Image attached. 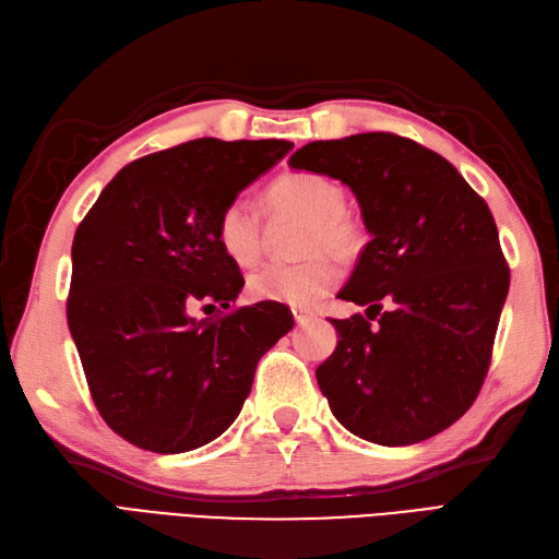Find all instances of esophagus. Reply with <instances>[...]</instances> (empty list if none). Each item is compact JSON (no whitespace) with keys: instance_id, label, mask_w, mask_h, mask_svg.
<instances>
[{"instance_id":"1","label":"esophagus","mask_w":559,"mask_h":559,"mask_svg":"<svg viewBox=\"0 0 559 559\" xmlns=\"http://www.w3.org/2000/svg\"><path fill=\"white\" fill-rule=\"evenodd\" d=\"M292 312H294V320H296V324H298V326H304V324H308L310 320H316V316H312V312L301 310V308H294Z\"/></svg>"}]
</instances>
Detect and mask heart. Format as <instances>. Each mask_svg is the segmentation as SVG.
Here are the masks:
<instances>
[{"label": "heart", "mask_w": 559, "mask_h": 559, "mask_svg": "<svg viewBox=\"0 0 559 559\" xmlns=\"http://www.w3.org/2000/svg\"><path fill=\"white\" fill-rule=\"evenodd\" d=\"M346 194L332 177L296 170L267 187L265 209L272 221H301L292 265H265L247 280L253 301L310 308L338 284V261H350L365 249V225L344 209ZM215 239L239 267H251L263 253V225L243 199L227 201L215 223Z\"/></svg>", "instance_id": "1"}]
</instances>
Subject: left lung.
Segmentation results:
<instances>
[{
    "label": "left lung",
    "mask_w": 559,
    "mask_h": 559,
    "mask_svg": "<svg viewBox=\"0 0 559 559\" xmlns=\"http://www.w3.org/2000/svg\"><path fill=\"white\" fill-rule=\"evenodd\" d=\"M289 166L348 185L372 235L338 292L365 316L332 320L338 342L316 370L334 417L379 445L448 429L479 396L510 289L486 201L453 163L391 132L310 142Z\"/></svg>",
    "instance_id": "obj_1"
}]
</instances>
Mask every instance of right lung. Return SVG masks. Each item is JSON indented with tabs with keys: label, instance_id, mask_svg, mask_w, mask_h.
Masks as SVG:
<instances>
[{
	"label": "right lung",
	"instance_id": "add662e5",
	"mask_svg": "<svg viewBox=\"0 0 559 559\" xmlns=\"http://www.w3.org/2000/svg\"><path fill=\"white\" fill-rule=\"evenodd\" d=\"M292 146L201 138L148 154L78 225L68 330L99 415L132 445L168 455L221 437L258 360L294 326L280 304L189 316L239 296L243 277L217 247V215Z\"/></svg>",
	"mask_w": 559,
	"mask_h": 559
}]
</instances>
